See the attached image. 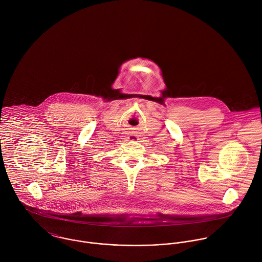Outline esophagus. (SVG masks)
Returning <instances> with one entry per match:
<instances>
[{
	"label": "esophagus",
	"mask_w": 262,
	"mask_h": 262,
	"mask_svg": "<svg viewBox=\"0 0 262 262\" xmlns=\"http://www.w3.org/2000/svg\"><path fill=\"white\" fill-rule=\"evenodd\" d=\"M128 139H130V140H132V141H135V140H139V138H138L136 135H130V136L128 137Z\"/></svg>",
	"instance_id": "34e87169"
}]
</instances>
